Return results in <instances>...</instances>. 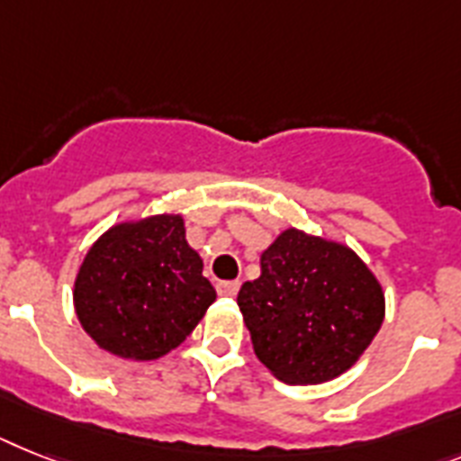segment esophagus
<instances>
[{
  "mask_svg": "<svg viewBox=\"0 0 461 461\" xmlns=\"http://www.w3.org/2000/svg\"><path fill=\"white\" fill-rule=\"evenodd\" d=\"M240 290V280H223V283L216 285V292L221 296H235Z\"/></svg>",
  "mask_w": 461,
  "mask_h": 461,
  "instance_id": "34e87169",
  "label": "esophagus"
}]
</instances>
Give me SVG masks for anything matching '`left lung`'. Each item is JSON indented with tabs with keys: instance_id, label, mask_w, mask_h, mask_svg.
<instances>
[{
	"instance_id": "left-lung-1",
	"label": "left lung",
	"mask_w": 461,
	"mask_h": 461,
	"mask_svg": "<svg viewBox=\"0 0 461 461\" xmlns=\"http://www.w3.org/2000/svg\"><path fill=\"white\" fill-rule=\"evenodd\" d=\"M238 306L257 358L285 384L346 372L384 321V292L348 247L290 228L261 254V276Z\"/></svg>"
}]
</instances>
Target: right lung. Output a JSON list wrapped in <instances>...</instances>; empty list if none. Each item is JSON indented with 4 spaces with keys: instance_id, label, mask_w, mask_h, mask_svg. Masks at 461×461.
Segmentation results:
<instances>
[{
    "instance_id": "add662e5",
    "label": "right lung",
    "mask_w": 461,
    "mask_h": 461,
    "mask_svg": "<svg viewBox=\"0 0 461 461\" xmlns=\"http://www.w3.org/2000/svg\"><path fill=\"white\" fill-rule=\"evenodd\" d=\"M216 292L185 242L181 216L120 223L91 247L75 311L91 339L120 358L155 360L203 321Z\"/></svg>"
}]
</instances>
